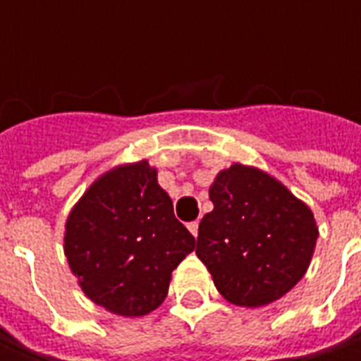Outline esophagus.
I'll return each instance as SVG.
<instances>
[{"label": "esophagus", "instance_id": "34e87169", "mask_svg": "<svg viewBox=\"0 0 361 361\" xmlns=\"http://www.w3.org/2000/svg\"><path fill=\"white\" fill-rule=\"evenodd\" d=\"M187 227H188V231L192 233V237H197V235H199V221H192V223H188Z\"/></svg>", "mask_w": 361, "mask_h": 361}]
</instances>
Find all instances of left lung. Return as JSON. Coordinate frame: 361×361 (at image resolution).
<instances>
[{
  "label": "left lung",
  "mask_w": 361,
  "mask_h": 361,
  "mask_svg": "<svg viewBox=\"0 0 361 361\" xmlns=\"http://www.w3.org/2000/svg\"><path fill=\"white\" fill-rule=\"evenodd\" d=\"M197 257L223 298L261 307L283 298L310 267L317 225L312 209L271 174L231 164L209 188Z\"/></svg>",
  "instance_id": "left-lung-1"
}]
</instances>
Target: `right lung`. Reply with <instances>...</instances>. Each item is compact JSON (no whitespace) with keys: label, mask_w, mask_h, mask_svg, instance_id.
I'll return each instance as SVG.
<instances>
[{"label":"right lung","mask_w":361,"mask_h":361,"mask_svg":"<svg viewBox=\"0 0 361 361\" xmlns=\"http://www.w3.org/2000/svg\"><path fill=\"white\" fill-rule=\"evenodd\" d=\"M195 245L148 160L94 180L70 211L63 235L68 265L86 298L124 317L159 307Z\"/></svg>","instance_id":"obj_1"}]
</instances>
